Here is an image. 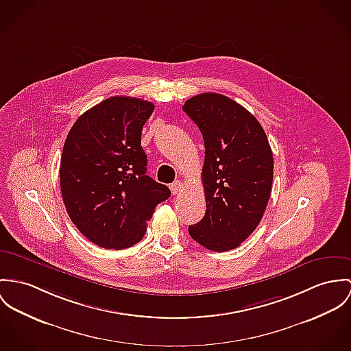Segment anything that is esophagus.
<instances>
[{
	"label": "esophagus",
	"instance_id": "34e87169",
	"mask_svg": "<svg viewBox=\"0 0 351 351\" xmlns=\"http://www.w3.org/2000/svg\"><path fill=\"white\" fill-rule=\"evenodd\" d=\"M182 182L181 181H174L171 185H170V191L173 194H178L180 191H182Z\"/></svg>",
	"mask_w": 351,
	"mask_h": 351
}]
</instances>
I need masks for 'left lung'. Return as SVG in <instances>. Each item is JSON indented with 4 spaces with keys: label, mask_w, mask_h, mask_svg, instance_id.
Returning a JSON list of instances; mask_svg holds the SVG:
<instances>
[{
    "label": "left lung",
    "mask_w": 351,
    "mask_h": 351,
    "mask_svg": "<svg viewBox=\"0 0 351 351\" xmlns=\"http://www.w3.org/2000/svg\"><path fill=\"white\" fill-rule=\"evenodd\" d=\"M182 110L205 143L206 212L189 226V234L206 250H234L257 228L271 195L274 157L268 138L255 117L228 96L204 93L186 100Z\"/></svg>",
    "instance_id": "obj_1"
}]
</instances>
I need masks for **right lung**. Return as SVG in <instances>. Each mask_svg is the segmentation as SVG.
Wrapping results in <instances>:
<instances>
[{
    "label": "right lung",
    "mask_w": 351,
    "mask_h": 351,
    "mask_svg": "<svg viewBox=\"0 0 351 351\" xmlns=\"http://www.w3.org/2000/svg\"><path fill=\"white\" fill-rule=\"evenodd\" d=\"M147 100L112 96L77 118L64 142L60 189L75 226L96 245L125 250L139 243L167 186L146 176L142 128Z\"/></svg>",
    "instance_id": "right-lung-1"
}]
</instances>
